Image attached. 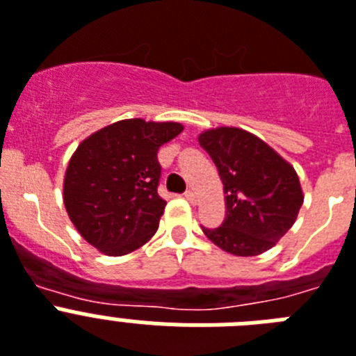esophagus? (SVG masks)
I'll use <instances>...</instances> for the list:
<instances>
[{
    "mask_svg": "<svg viewBox=\"0 0 356 356\" xmlns=\"http://www.w3.org/2000/svg\"><path fill=\"white\" fill-rule=\"evenodd\" d=\"M185 198L189 200L191 203H196V194H194V191H187V193H185Z\"/></svg>",
    "mask_w": 356,
    "mask_h": 356,
    "instance_id": "obj_1",
    "label": "esophagus"
}]
</instances>
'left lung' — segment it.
Here are the masks:
<instances>
[{"instance_id":"obj_1","label":"left lung","mask_w":356,"mask_h":356,"mask_svg":"<svg viewBox=\"0 0 356 356\" xmlns=\"http://www.w3.org/2000/svg\"><path fill=\"white\" fill-rule=\"evenodd\" d=\"M198 142L218 167L227 207L223 225L203 229V234L238 257L259 256L275 247L305 202L293 165L241 127L205 129Z\"/></svg>"}]
</instances>
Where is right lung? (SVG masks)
I'll return each mask as SVG.
<instances>
[{"label":"right lung","instance_id":"right-lung-1","mask_svg":"<svg viewBox=\"0 0 356 356\" xmlns=\"http://www.w3.org/2000/svg\"><path fill=\"white\" fill-rule=\"evenodd\" d=\"M180 122L126 118L86 136L70 158L63 202L70 221L106 256H126L153 238L165 209L158 196V149Z\"/></svg>","mask_w":356,"mask_h":356}]
</instances>
